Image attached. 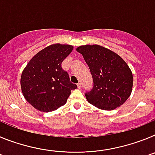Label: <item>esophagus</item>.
Here are the masks:
<instances>
[{"label": "esophagus", "instance_id": "obj_1", "mask_svg": "<svg viewBox=\"0 0 155 155\" xmlns=\"http://www.w3.org/2000/svg\"><path fill=\"white\" fill-rule=\"evenodd\" d=\"M78 88H81V82L78 83Z\"/></svg>", "mask_w": 155, "mask_h": 155}]
</instances>
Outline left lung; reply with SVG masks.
Returning a JSON list of instances; mask_svg holds the SVG:
<instances>
[{"label": "left lung", "instance_id": "obj_1", "mask_svg": "<svg viewBox=\"0 0 155 155\" xmlns=\"http://www.w3.org/2000/svg\"><path fill=\"white\" fill-rule=\"evenodd\" d=\"M91 71L93 87L84 93L87 102L104 110H113L130 97L133 74L127 63L114 52L98 45L77 48Z\"/></svg>", "mask_w": 155, "mask_h": 155}]
</instances>
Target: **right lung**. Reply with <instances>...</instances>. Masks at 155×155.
Instances as JSON below:
<instances>
[{
	"label": "right lung",
	"mask_w": 155,
	"mask_h": 155,
	"mask_svg": "<svg viewBox=\"0 0 155 155\" xmlns=\"http://www.w3.org/2000/svg\"><path fill=\"white\" fill-rule=\"evenodd\" d=\"M72 50L70 45L47 46L35 54L23 71V95L38 110L48 113L59 109L67 102L71 90L78 87L61 66Z\"/></svg>",
	"instance_id": "add662e5"
}]
</instances>
